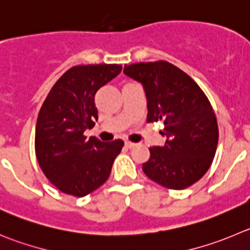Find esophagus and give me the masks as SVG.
I'll list each match as a JSON object with an SVG mask.
<instances>
[{"instance_id":"34e87169","label":"esophagus","mask_w":250,"mask_h":250,"mask_svg":"<svg viewBox=\"0 0 250 250\" xmlns=\"http://www.w3.org/2000/svg\"><path fill=\"white\" fill-rule=\"evenodd\" d=\"M137 144H135V142H130V141H126L125 142V146L127 147V148H134L135 146H136Z\"/></svg>"}]
</instances>
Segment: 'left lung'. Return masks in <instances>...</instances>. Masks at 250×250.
I'll list each match as a JSON object with an SVG mask.
<instances>
[{
    "label": "left lung",
    "instance_id": "left-lung-1",
    "mask_svg": "<svg viewBox=\"0 0 250 250\" xmlns=\"http://www.w3.org/2000/svg\"><path fill=\"white\" fill-rule=\"evenodd\" d=\"M124 73L142 84L147 123L162 121L165 146L149 148L142 170L168 189L182 190L204 177L215 157L218 126L215 111L191 77L167 61L125 65Z\"/></svg>",
    "mask_w": 250,
    "mask_h": 250
}]
</instances>
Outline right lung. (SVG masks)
<instances>
[{
	"label": "right lung",
	"mask_w": 250,
	"mask_h": 250,
	"mask_svg": "<svg viewBox=\"0 0 250 250\" xmlns=\"http://www.w3.org/2000/svg\"><path fill=\"white\" fill-rule=\"evenodd\" d=\"M121 65H81L66 71L40 108L35 154L45 177L60 191L85 196L106 182L124 141L84 136L98 120L94 97L121 72Z\"/></svg>",
	"instance_id": "1"
}]
</instances>
